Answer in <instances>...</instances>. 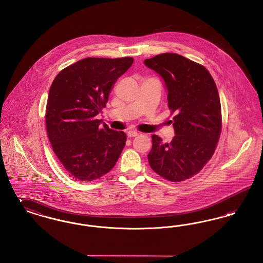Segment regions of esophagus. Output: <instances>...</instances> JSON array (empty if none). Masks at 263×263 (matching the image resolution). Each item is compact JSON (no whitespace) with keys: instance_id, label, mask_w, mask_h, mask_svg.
<instances>
[{"instance_id":"1","label":"esophagus","mask_w":263,"mask_h":263,"mask_svg":"<svg viewBox=\"0 0 263 263\" xmlns=\"http://www.w3.org/2000/svg\"><path fill=\"white\" fill-rule=\"evenodd\" d=\"M138 135H139V133L136 132V131H129V132H127V136L129 138L136 137Z\"/></svg>"}]
</instances>
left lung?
Wrapping results in <instances>:
<instances>
[{
  "instance_id": "left-lung-1",
  "label": "left lung",
  "mask_w": 263,
  "mask_h": 263,
  "mask_svg": "<svg viewBox=\"0 0 263 263\" xmlns=\"http://www.w3.org/2000/svg\"><path fill=\"white\" fill-rule=\"evenodd\" d=\"M145 65L163 78L175 136L171 143L153 135L148 160L152 170L178 182L197 175L212 158L222 129L219 92L212 76L198 63L163 53Z\"/></svg>"
}]
</instances>
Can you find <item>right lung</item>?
Returning a JSON list of instances; mask_svg holds the SVG:
<instances>
[{
  "mask_svg": "<svg viewBox=\"0 0 263 263\" xmlns=\"http://www.w3.org/2000/svg\"><path fill=\"white\" fill-rule=\"evenodd\" d=\"M133 61L85 58L63 69L51 85L45 114L48 138L63 166L80 180L106 175L125 146V133L101 124L96 116Z\"/></svg>",
  "mask_w": 263,
  "mask_h": 263,
  "instance_id": "1",
  "label": "right lung"
}]
</instances>
